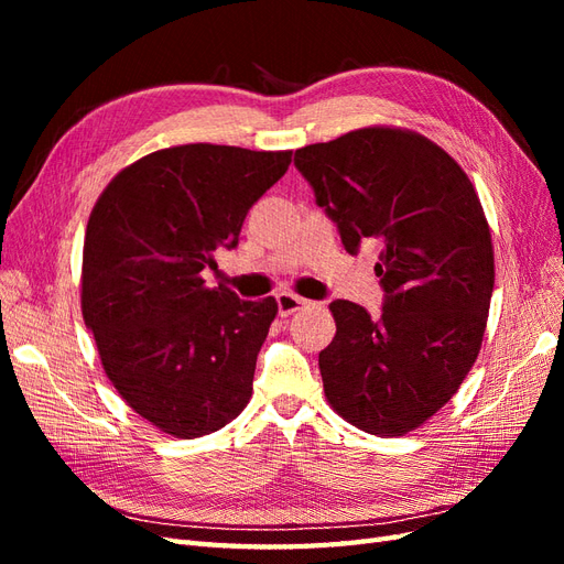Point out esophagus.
<instances>
[{
  "label": "esophagus",
  "instance_id": "34e87169",
  "mask_svg": "<svg viewBox=\"0 0 564 564\" xmlns=\"http://www.w3.org/2000/svg\"><path fill=\"white\" fill-rule=\"evenodd\" d=\"M305 305H311V301H305V299H301V296H296V294L284 292V294L278 296V311H280L282 317L294 315L296 311L305 308Z\"/></svg>",
  "mask_w": 564,
  "mask_h": 564
}]
</instances>
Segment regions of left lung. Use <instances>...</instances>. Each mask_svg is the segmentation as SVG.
Masks as SVG:
<instances>
[{"instance_id": "obj_1", "label": "left lung", "mask_w": 564, "mask_h": 564, "mask_svg": "<svg viewBox=\"0 0 564 564\" xmlns=\"http://www.w3.org/2000/svg\"><path fill=\"white\" fill-rule=\"evenodd\" d=\"M299 172L357 253L377 240L383 315L334 301L319 352L324 395L355 429L416 431L445 406L482 348L494 292L485 209L460 164L425 135L373 124L299 148Z\"/></svg>"}]
</instances>
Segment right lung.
Here are the masks:
<instances>
[{
  "mask_svg": "<svg viewBox=\"0 0 564 564\" xmlns=\"http://www.w3.org/2000/svg\"><path fill=\"white\" fill-rule=\"evenodd\" d=\"M292 150L187 143L124 166L96 199L82 251V317L122 400L193 440L242 414L278 301L237 299L202 270L240 242Z\"/></svg>",
  "mask_w": 564,
  "mask_h": 564,
  "instance_id": "obj_1",
  "label": "right lung"
}]
</instances>
